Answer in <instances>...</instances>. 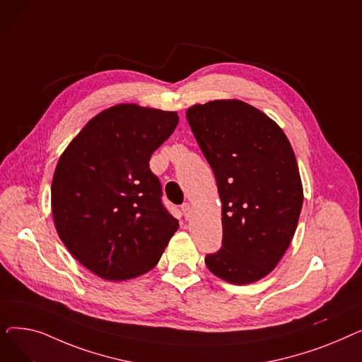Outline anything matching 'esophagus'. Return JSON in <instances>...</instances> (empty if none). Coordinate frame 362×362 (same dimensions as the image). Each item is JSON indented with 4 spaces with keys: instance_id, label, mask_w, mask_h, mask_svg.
Wrapping results in <instances>:
<instances>
[{
    "instance_id": "esophagus-1",
    "label": "esophagus",
    "mask_w": 362,
    "mask_h": 362,
    "mask_svg": "<svg viewBox=\"0 0 362 362\" xmlns=\"http://www.w3.org/2000/svg\"><path fill=\"white\" fill-rule=\"evenodd\" d=\"M182 211H183V216H185V218H186V220H187L189 217H191V211H192L191 204H189V202H185V204L182 205Z\"/></svg>"
}]
</instances>
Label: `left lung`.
Listing matches in <instances>:
<instances>
[{"instance_id": "obj_1", "label": "left lung", "mask_w": 362, "mask_h": 362, "mask_svg": "<svg viewBox=\"0 0 362 362\" xmlns=\"http://www.w3.org/2000/svg\"><path fill=\"white\" fill-rule=\"evenodd\" d=\"M186 119L223 204V245L205 257L206 267L233 284L254 283L274 270L298 226L303 191L291 142L239 100L192 105Z\"/></svg>"}]
</instances>
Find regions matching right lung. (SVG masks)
I'll return each instance as SVG.
<instances>
[{
  "label": "right lung",
  "instance_id": "add662e5",
  "mask_svg": "<svg viewBox=\"0 0 362 362\" xmlns=\"http://www.w3.org/2000/svg\"><path fill=\"white\" fill-rule=\"evenodd\" d=\"M179 123L177 112L120 104L78 133L57 163L51 208L70 254L105 280L152 270L179 221L161 202L149 158Z\"/></svg>",
  "mask_w": 362,
  "mask_h": 362
}]
</instances>
